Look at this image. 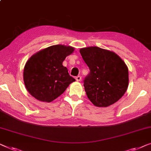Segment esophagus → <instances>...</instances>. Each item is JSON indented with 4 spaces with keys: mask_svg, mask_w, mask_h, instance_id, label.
<instances>
[{
    "mask_svg": "<svg viewBox=\"0 0 151 151\" xmlns=\"http://www.w3.org/2000/svg\"><path fill=\"white\" fill-rule=\"evenodd\" d=\"M76 80L78 81V82H80V81H81V80H82V77H81L80 76H77V77L76 78Z\"/></svg>",
    "mask_w": 151,
    "mask_h": 151,
    "instance_id": "34e87169",
    "label": "esophagus"
}]
</instances>
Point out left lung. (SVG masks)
<instances>
[{"instance_id": "8db88e82", "label": "left lung", "mask_w": 151, "mask_h": 151, "mask_svg": "<svg viewBox=\"0 0 151 151\" xmlns=\"http://www.w3.org/2000/svg\"><path fill=\"white\" fill-rule=\"evenodd\" d=\"M90 69L84 81L89 100L97 107H108L121 99L129 85L128 67L119 55L110 50L91 46L80 50Z\"/></svg>"}]
</instances>
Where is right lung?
I'll return each instance as SVG.
<instances>
[{
    "label": "right lung",
    "mask_w": 151,
    "mask_h": 151,
    "mask_svg": "<svg viewBox=\"0 0 151 151\" xmlns=\"http://www.w3.org/2000/svg\"><path fill=\"white\" fill-rule=\"evenodd\" d=\"M74 51L65 45H52L30 56L24 68V82L32 97L51 102L64 93L76 80L69 76L63 62Z\"/></svg>",
    "instance_id": "obj_1"
}]
</instances>
